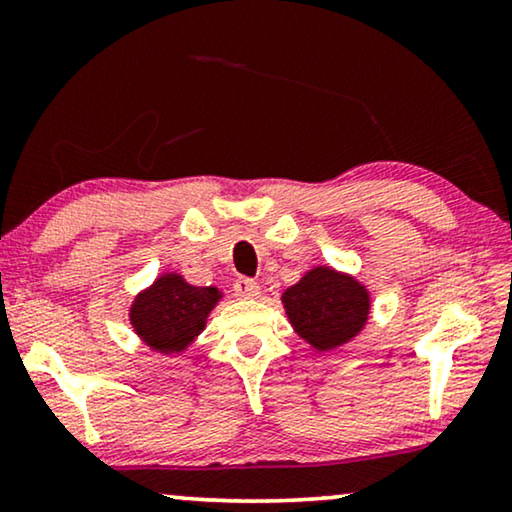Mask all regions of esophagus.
<instances>
[{
  "instance_id": "34e87169",
  "label": "esophagus",
  "mask_w": 512,
  "mask_h": 512,
  "mask_svg": "<svg viewBox=\"0 0 512 512\" xmlns=\"http://www.w3.org/2000/svg\"><path fill=\"white\" fill-rule=\"evenodd\" d=\"M233 291H235V296H240V298H254V296H258V282H254V279H249V277H237L233 284Z\"/></svg>"
}]
</instances>
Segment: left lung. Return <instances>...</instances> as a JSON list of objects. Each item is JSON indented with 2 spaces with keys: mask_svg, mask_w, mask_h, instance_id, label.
Here are the masks:
<instances>
[{
  "mask_svg": "<svg viewBox=\"0 0 512 512\" xmlns=\"http://www.w3.org/2000/svg\"><path fill=\"white\" fill-rule=\"evenodd\" d=\"M293 328L314 349L326 352L352 340L368 319V291L331 268H314L284 293Z\"/></svg>",
  "mask_w": 512,
  "mask_h": 512,
  "instance_id": "left-lung-1",
  "label": "left lung"
}]
</instances>
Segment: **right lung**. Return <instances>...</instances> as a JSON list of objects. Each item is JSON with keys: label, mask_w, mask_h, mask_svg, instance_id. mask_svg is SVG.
<instances>
[{"label": "right lung", "mask_w": 512, "mask_h": 512, "mask_svg": "<svg viewBox=\"0 0 512 512\" xmlns=\"http://www.w3.org/2000/svg\"><path fill=\"white\" fill-rule=\"evenodd\" d=\"M219 298L214 286H191L179 275H163L135 298L130 321L151 349L181 352L205 328L207 314Z\"/></svg>", "instance_id": "1"}]
</instances>
